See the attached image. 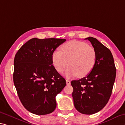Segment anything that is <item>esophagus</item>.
I'll list each match as a JSON object with an SVG mask.
<instances>
[{"label": "esophagus", "mask_w": 125, "mask_h": 125, "mask_svg": "<svg viewBox=\"0 0 125 125\" xmlns=\"http://www.w3.org/2000/svg\"><path fill=\"white\" fill-rule=\"evenodd\" d=\"M66 83H67V84H68V85L70 84H71V81L68 80H66Z\"/></svg>", "instance_id": "obj_1"}]
</instances>
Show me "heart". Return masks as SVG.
I'll return each mask as SVG.
<instances>
[{
  "label": "heart",
  "mask_w": 125,
  "mask_h": 125,
  "mask_svg": "<svg viewBox=\"0 0 125 125\" xmlns=\"http://www.w3.org/2000/svg\"><path fill=\"white\" fill-rule=\"evenodd\" d=\"M53 64L58 72H62L66 67L69 68L66 76L83 78L87 76L94 69L96 61V52L93 47L87 43L72 41L63 44L59 51L52 54Z\"/></svg>",
  "instance_id": "b5f03b06"
}]
</instances>
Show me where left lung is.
I'll use <instances>...</instances> for the list:
<instances>
[{"instance_id":"obj_1","label":"left lung","mask_w":125,"mask_h":125,"mask_svg":"<svg viewBox=\"0 0 125 125\" xmlns=\"http://www.w3.org/2000/svg\"><path fill=\"white\" fill-rule=\"evenodd\" d=\"M96 52L92 71L86 77L72 81V97L76 110L81 114L92 115L106 105L112 94L116 69L110 49L94 37H88Z\"/></svg>"}]
</instances>
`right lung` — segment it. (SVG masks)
<instances>
[{
	"instance_id": "right-lung-1",
	"label": "right lung",
	"mask_w": 125,
	"mask_h": 125,
	"mask_svg": "<svg viewBox=\"0 0 125 125\" xmlns=\"http://www.w3.org/2000/svg\"><path fill=\"white\" fill-rule=\"evenodd\" d=\"M66 39L34 38L21 47L14 60L13 81L21 104L32 114H51L56 108L55 96L66 86L57 72L52 54Z\"/></svg>"
}]
</instances>
